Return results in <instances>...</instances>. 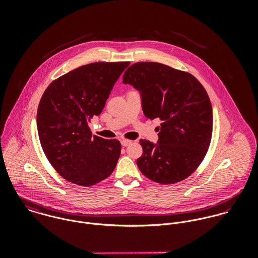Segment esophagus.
I'll use <instances>...</instances> for the list:
<instances>
[{
    "instance_id": "34e87169",
    "label": "esophagus",
    "mask_w": 258,
    "mask_h": 258,
    "mask_svg": "<svg viewBox=\"0 0 258 258\" xmlns=\"http://www.w3.org/2000/svg\"><path fill=\"white\" fill-rule=\"evenodd\" d=\"M131 143H132V141H130V140H122V141H121V145H122L123 147H127V146H129Z\"/></svg>"
}]
</instances>
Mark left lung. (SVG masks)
Here are the masks:
<instances>
[{
    "mask_svg": "<svg viewBox=\"0 0 258 258\" xmlns=\"http://www.w3.org/2000/svg\"><path fill=\"white\" fill-rule=\"evenodd\" d=\"M123 83L140 92L144 115L159 118V140H140L137 166L148 179L175 184L191 175L204 160L213 133V108L201 82L191 74L159 62H137Z\"/></svg>",
    "mask_w": 258,
    "mask_h": 258,
    "instance_id": "obj_1",
    "label": "left lung"
}]
</instances>
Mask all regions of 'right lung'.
Returning a JSON list of instances; mask_svg holds the SVG:
<instances>
[{
  "mask_svg": "<svg viewBox=\"0 0 258 258\" xmlns=\"http://www.w3.org/2000/svg\"><path fill=\"white\" fill-rule=\"evenodd\" d=\"M129 64L82 66L53 80L42 94L37 114L39 141L51 166L66 180L88 186L114 171L120 142L92 135L88 123L102 112L115 82Z\"/></svg>",
  "mask_w": 258,
  "mask_h": 258,
  "instance_id": "obj_1",
  "label": "right lung"
}]
</instances>
